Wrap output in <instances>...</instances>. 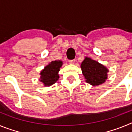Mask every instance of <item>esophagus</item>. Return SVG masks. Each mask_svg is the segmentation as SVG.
<instances>
[{
  "instance_id": "34e87169",
  "label": "esophagus",
  "mask_w": 132,
  "mask_h": 132,
  "mask_svg": "<svg viewBox=\"0 0 132 132\" xmlns=\"http://www.w3.org/2000/svg\"><path fill=\"white\" fill-rule=\"evenodd\" d=\"M75 63V59L69 61V63H70V64H74Z\"/></svg>"
}]
</instances>
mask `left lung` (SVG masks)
Wrapping results in <instances>:
<instances>
[{
    "instance_id": "left-lung-1",
    "label": "left lung",
    "mask_w": 132,
    "mask_h": 132,
    "mask_svg": "<svg viewBox=\"0 0 132 132\" xmlns=\"http://www.w3.org/2000/svg\"><path fill=\"white\" fill-rule=\"evenodd\" d=\"M82 72L88 83L97 86L105 82L108 70L102 64L86 57L80 65Z\"/></svg>"
}]
</instances>
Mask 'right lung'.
Here are the masks:
<instances>
[{
  "mask_svg": "<svg viewBox=\"0 0 132 132\" xmlns=\"http://www.w3.org/2000/svg\"><path fill=\"white\" fill-rule=\"evenodd\" d=\"M62 65L61 61H53L44 68L41 72L40 81L45 85V86H50L53 85L59 79L58 72L59 68Z\"/></svg>",
  "mask_w": 132,
  "mask_h": 132,
  "instance_id": "add662e5",
  "label": "right lung"
}]
</instances>
